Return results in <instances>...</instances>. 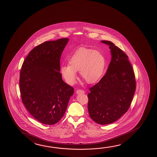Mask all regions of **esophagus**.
I'll return each instance as SVG.
<instances>
[{
  "instance_id": "34e87169",
  "label": "esophagus",
  "mask_w": 157,
  "mask_h": 157,
  "mask_svg": "<svg viewBox=\"0 0 157 157\" xmlns=\"http://www.w3.org/2000/svg\"><path fill=\"white\" fill-rule=\"evenodd\" d=\"M76 93L77 94H84L85 91L83 90H76Z\"/></svg>"
}]
</instances>
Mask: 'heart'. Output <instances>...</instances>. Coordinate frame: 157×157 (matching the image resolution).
<instances>
[{
    "instance_id": "heart-1",
    "label": "heart",
    "mask_w": 157,
    "mask_h": 157,
    "mask_svg": "<svg viewBox=\"0 0 157 157\" xmlns=\"http://www.w3.org/2000/svg\"><path fill=\"white\" fill-rule=\"evenodd\" d=\"M69 65H62L60 72L69 85H73L80 71L82 78L88 83L97 82L102 76L106 66V60L101 53L82 48L77 50L68 60Z\"/></svg>"
}]
</instances>
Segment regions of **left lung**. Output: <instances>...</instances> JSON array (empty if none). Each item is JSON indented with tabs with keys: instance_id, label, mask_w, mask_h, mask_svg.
I'll return each instance as SVG.
<instances>
[{
	"instance_id": "obj_1",
	"label": "left lung",
	"mask_w": 157,
	"mask_h": 157,
	"mask_svg": "<svg viewBox=\"0 0 157 157\" xmlns=\"http://www.w3.org/2000/svg\"><path fill=\"white\" fill-rule=\"evenodd\" d=\"M109 46L111 59L107 71L88 93L90 117L101 125L111 124L126 113L136 89L134 72L127 55L109 41H101Z\"/></svg>"
}]
</instances>
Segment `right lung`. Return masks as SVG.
Masks as SVG:
<instances>
[{
  "mask_svg": "<svg viewBox=\"0 0 157 157\" xmlns=\"http://www.w3.org/2000/svg\"><path fill=\"white\" fill-rule=\"evenodd\" d=\"M68 38L42 43L26 57L20 72L23 103L33 117L43 124H55L62 118L74 88L60 73V59Z\"/></svg>",
  "mask_w": 157,
  "mask_h": 157,
  "instance_id": "obj_1",
  "label": "right lung"
}]
</instances>
